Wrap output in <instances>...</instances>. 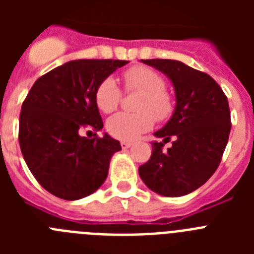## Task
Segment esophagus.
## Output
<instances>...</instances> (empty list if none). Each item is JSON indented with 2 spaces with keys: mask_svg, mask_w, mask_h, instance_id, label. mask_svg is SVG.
I'll use <instances>...</instances> for the list:
<instances>
[{
  "mask_svg": "<svg viewBox=\"0 0 254 254\" xmlns=\"http://www.w3.org/2000/svg\"><path fill=\"white\" fill-rule=\"evenodd\" d=\"M121 146L123 150H127L132 146V142L131 141H121Z\"/></svg>",
  "mask_w": 254,
  "mask_h": 254,
  "instance_id": "obj_1",
  "label": "esophagus"
}]
</instances>
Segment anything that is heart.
<instances>
[{"label":"heart","instance_id":"heart-1","mask_svg":"<svg viewBox=\"0 0 254 254\" xmlns=\"http://www.w3.org/2000/svg\"><path fill=\"white\" fill-rule=\"evenodd\" d=\"M127 93H138L134 103L136 113H117L107 121L108 132L123 141L137 138L152 128L155 120L167 121L174 112V98L165 89L163 76L147 66H132L122 75ZM122 91L113 77H105L95 89V103L103 113L116 111L121 103Z\"/></svg>","mask_w":254,"mask_h":254}]
</instances>
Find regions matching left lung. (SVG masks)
I'll use <instances>...</instances> for the list:
<instances>
[{"label": "left lung", "mask_w": 254, "mask_h": 254, "mask_svg": "<svg viewBox=\"0 0 254 254\" xmlns=\"http://www.w3.org/2000/svg\"><path fill=\"white\" fill-rule=\"evenodd\" d=\"M172 80L177 105L172 118L155 132L149 161L138 168L151 190L179 197L199 188L216 172L232 128L228 98L207 73L174 60H141ZM174 138L164 152V143Z\"/></svg>", "instance_id": "left-lung-1"}]
</instances>
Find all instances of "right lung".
<instances>
[{"label":"right lung","mask_w":254,"mask_h":254,"mask_svg":"<svg viewBox=\"0 0 254 254\" xmlns=\"http://www.w3.org/2000/svg\"><path fill=\"white\" fill-rule=\"evenodd\" d=\"M122 60H76L40 76L21 105L19 142L22 156L39 185L56 197L73 201L94 193L104 183L120 141L100 131L103 121L95 89Z\"/></svg>","instance_id":"1"}]
</instances>
